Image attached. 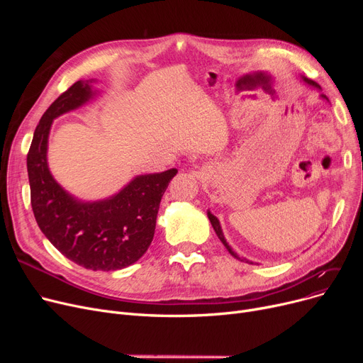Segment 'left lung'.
<instances>
[{
    "label": "left lung",
    "mask_w": 363,
    "mask_h": 363,
    "mask_svg": "<svg viewBox=\"0 0 363 363\" xmlns=\"http://www.w3.org/2000/svg\"><path fill=\"white\" fill-rule=\"evenodd\" d=\"M301 81L304 82V85H306L308 88H311V89H316V91H322V88L315 82V81H312V79H308V78H304V76H301ZM319 97L322 99V100H327L328 103H330V100L327 99V95H323V94H320ZM207 218H208V220H211V223H212V226H213V230H215V233H216V235H218V238L222 241V244L225 245V249L230 252V255L231 256H234L235 259H238V260H241V262H245V263H250V264H257V263H255V262H252V260H249V259H242V257H240L234 250H233V247L226 242V240H225V235H223V231H222V226H220V222H219V219L211 212V211H207Z\"/></svg>",
    "instance_id": "left-lung-1"
}]
</instances>
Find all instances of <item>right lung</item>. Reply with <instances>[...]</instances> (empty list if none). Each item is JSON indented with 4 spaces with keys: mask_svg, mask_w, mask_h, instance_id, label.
I'll return each instance as SVG.
<instances>
[{
    "mask_svg": "<svg viewBox=\"0 0 363 363\" xmlns=\"http://www.w3.org/2000/svg\"><path fill=\"white\" fill-rule=\"evenodd\" d=\"M95 82H74L43 114L28 152V177L32 211L50 242L76 264L108 272L126 268L147 252L160 200L178 169L137 175L119 193L97 201L72 196L54 179L47 160L51 125L97 97Z\"/></svg>",
    "mask_w": 363,
    "mask_h": 363,
    "instance_id": "add662e5",
    "label": "right lung"
}]
</instances>
